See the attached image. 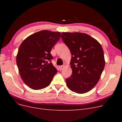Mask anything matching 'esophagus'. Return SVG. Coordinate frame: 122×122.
Returning a JSON list of instances; mask_svg holds the SVG:
<instances>
[{
  "instance_id": "esophagus-1",
  "label": "esophagus",
  "mask_w": 122,
  "mask_h": 122,
  "mask_svg": "<svg viewBox=\"0 0 122 122\" xmlns=\"http://www.w3.org/2000/svg\"><path fill=\"white\" fill-rule=\"evenodd\" d=\"M64 65H61V66H59V70H62L63 68H64Z\"/></svg>"
}]
</instances>
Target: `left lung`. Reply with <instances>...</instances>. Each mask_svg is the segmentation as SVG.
Instances as JSON below:
<instances>
[{
  "instance_id": "1",
  "label": "left lung",
  "mask_w": 122,
  "mask_h": 122,
  "mask_svg": "<svg viewBox=\"0 0 122 122\" xmlns=\"http://www.w3.org/2000/svg\"><path fill=\"white\" fill-rule=\"evenodd\" d=\"M61 37L72 54V74L66 80L67 86L76 93H86L97 84L103 71V48L97 40L86 34L64 32Z\"/></svg>"
}]
</instances>
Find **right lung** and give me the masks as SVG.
Returning <instances> with one entry per match:
<instances>
[{
    "label": "right lung",
    "mask_w": 122,
    "mask_h": 122,
    "mask_svg": "<svg viewBox=\"0 0 122 122\" xmlns=\"http://www.w3.org/2000/svg\"><path fill=\"white\" fill-rule=\"evenodd\" d=\"M60 35V32L43 30L30 36L20 45L17 65L22 79L30 88L38 90L47 87L57 73L50 51Z\"/></svg>",
    "instance_id": "1"
}]
</instances>
